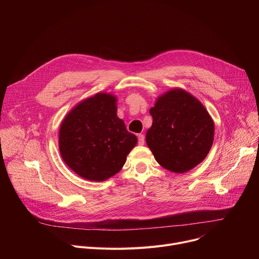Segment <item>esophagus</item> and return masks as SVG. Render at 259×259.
Segmentation results:
<instances>
[{"mask_svg":"<svg viewBox=\"0 0 259 259\" xmlns=\"http://www.w3.org/2000/svg\"><path fill=\"white\" fill-rule=\"evenodd\" d=\"M138 144L139 145L144 144V135L143 134H138Z\"/></svg>","mask_w":259,"mask_h":259,"instance_id":"34e87169","label":"esophagus"}]
</instances>
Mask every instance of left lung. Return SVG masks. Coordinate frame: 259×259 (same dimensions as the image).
I'll return each mask as SVG.
<instances>
[{"label": "left lung", "mask_w": 259, "mask_h": 259, "mask_svg": "<svg viewBox=\"0 0 259 259\" xmlns=\"http://www.w3.org/2000/svg\"><path fill=\"white\" fill-rule=\"evenodd\" d=\"M153 125L145 140L156 161L165 169L184 173L208 155L214 123L204 105L182 89H172L150 109Z\"/></svg>", "instance_id": "8db88e82"}]
</instances>
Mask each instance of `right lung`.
<instances>
[{"label": "right lung", "mask_w": 259, "mask_h": 259, "mask_svg": "<svg viewBox=\"0 0 259 259\" xmlns=\"http://www.w3.org/2000/svg\"><path fill=\"white\" fill-rule=\"evenodd\" d=\"M137 143L117 116V98L97 93L73 107L59 129V152L81 177L103 181L117 174Z\"/></svg>", "instance_id": "1"}]
</instances>
